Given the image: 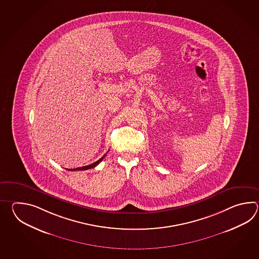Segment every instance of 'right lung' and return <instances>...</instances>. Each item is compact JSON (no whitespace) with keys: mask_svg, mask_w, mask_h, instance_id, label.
I'll list each match as a JSON object with an SVG mask.
<instances>
[{"mask_svg":"<svg viewBox=\"0 0 259 259\" xmlns=\"http://www.w3.org/2000/svg\"><path fill=\"white\" fill-rule=\"evenodd\" d=\"M105 155H106V154L105 155H103L99 160H97L96 162H94V163L91 164V165H85V166H81V167H77V168H73V169H67V170H87V169H90V168H93V167H95L96 165H98L102 160L104 159Z\"/></svg>","mask_w":259,"mask_h":259,"instance_id":"right-lung-1","label":"right lung"}]
</instances>
